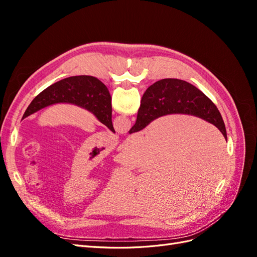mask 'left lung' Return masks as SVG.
Here are the masks:
<instances>
[{
	"label": "left lung",
	"instance_id": "left-lung-1",
	"mask_svg": "<svg viewBox=\"0 0 257 257\" xmlns=\"http://www.w3.org/2000/svg\"><path fill=\"white\" fill-rule=\"evenodd\" d=\"M57 103H71L85 108L114 133L111 96L106 85L95 77L73 76L51 84L31 102L22 120L42 108Z\"/></svg>",
	"mask_w": 257,
	"mask_h": 257
}]
</instances>
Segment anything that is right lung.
<instances>
[{
	"mask_svg": "<svg viewBox=\"0 0 257 257\" xmlns=\"http://www.w3.org/2000/svg\"><path fill=\"white\" fill-rule=\"evenodd\" d=\"M170 113L199 116L215 125L227 141L226 128L216 106L193 84L174 78L159 80L146 90L136 123L128 133L139 132L154 119Z\"/></svg>",
	"mask_w": 257,
	"mask_h": 257,
	"instance_id": "1",
	"label": "right lung"
}]
</instances>
